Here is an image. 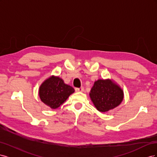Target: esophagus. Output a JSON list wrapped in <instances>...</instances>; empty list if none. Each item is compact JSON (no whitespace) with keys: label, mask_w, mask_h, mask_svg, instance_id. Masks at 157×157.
<instances>
[{"label":"esophagus","mask_w":157,"mask_h":157,"mask_svg":"<svg viewBox=\"0 0 157 157\" xmlns=\"http://www.w3.org/2000/svg\"><path fill=\"white\" fill-rule=\"evenodd\" d=\"M75 90H76V92H83L84 91V88L83 87L77 88L75 89Z\"/></svg>","instance_id":"esophagus-1"}]
</instances>
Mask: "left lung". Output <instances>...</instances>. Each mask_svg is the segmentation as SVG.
Segmentation results:
<instances>
[{
	"label": "left lung",
	"instance_id": "obj_1",
	"mask_svg": "<svg viewBox=\"0 0 157 157\" xmlns=\"http://www.w3.org/2000/svg\"><path fill=\"white\" fill-rule=\"evenodd\" d=\"M94 106L100 112H107L122 103L124 92L119 85L111 79H98L90 92Z\"/></svg>",
	"mask_w": 157,
	"mask_h": 157
}]
</instances>
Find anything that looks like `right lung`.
Masks as SVG:
<instances>
[{
  "instance_id": "right-lung-1",
  "label": "right lung",
  "mask_w": 157,
  "mask_h": 157,
  "mask_svg": "<svg viewBox=\"0 0 157 157\" xmlns=\"http://www.w3.org/2000/svg\"><path fill=\"white\" fill-rule=\"evenodd\" d=\"M74 88L65 84L63 80L52 75L41 84L39 90L40 100L51 109H57L67 100Z\"/></svg>"
}]
</instances>
